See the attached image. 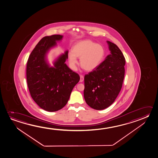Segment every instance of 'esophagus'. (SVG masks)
<instances>
[{
	"label": "esophagus",
	"mask_w": 158,
	"mask_h": 158,
	"mask_svg": "<svg viewBox=\"0 0 158 158\" xmlns=\"http://www.w3.org/2000/svg\"><path fill=\"white\" fill-rule=\"evenodd\" d=\"M84 80V77H83V76L80 75V82H82Z\"/></svg>",
	"instance_id": "1"
}]
</instances>
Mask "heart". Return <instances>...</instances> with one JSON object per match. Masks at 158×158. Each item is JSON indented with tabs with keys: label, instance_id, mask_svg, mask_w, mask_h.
I'll return each mask as SVG.
<instances>
[{
	"label": "heart",
	"instance_id": "obj_1",
	"mask_svg": "<svg viewBox=\"0 0 158 158\" xmlns=\"http://www.w3.org/2000/svg\"><path fill=\"white\" fill-rule=\"evenodd\" d=\"M104 55L103 47L90 40L78 42L73 46L72 53L68 55L71 68L76 69L77 58H80L81 66L87 71H91L97 68Z\"/></svg>",
	"mask_w": 158,
	"mask_h": 158
}]
</instances>
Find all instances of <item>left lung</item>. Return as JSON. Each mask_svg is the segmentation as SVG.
I'll return each instance as SVG.
<instances>
[{"mask_svg": "<svg viewBox=\"0 0 158 158\" xmlns=\"http://www.w3.org/2000/svg\"><path fill=\"white\" fill-rule=\"evenodd\" d=\"M111 54L85 76L84 98L90 107L103 110L115 101L125 76V58L115 44L107 41Z\"/></svg>", "mask_w": 158, "mask_h": 158, "instance_id": "1", "label": "left lung"}]
</instances>
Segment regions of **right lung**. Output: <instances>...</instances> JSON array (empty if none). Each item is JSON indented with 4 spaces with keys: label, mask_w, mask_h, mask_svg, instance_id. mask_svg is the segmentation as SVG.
I'll use <instances>...</instances> for the list:
<instances>
[{
    "label": "right lung",
    "mask_w": 158,
    "mask_h": 158,
    "mask_svg": "<svg viewBox=\"0 0 158 158\" xmlns=\"http://www.w3.org/2000/svg\"><path fill=\"white\" fill-rule=\"evenodd\" d=\"M63 36H45L38 43L31 53L26 67V78L31 97L40 108L53 112L60 110L68 103L71 93L80 77L65 64L68 51L60 56L54 67L45 59L50 48Z\"/></svg>",
    "instance_id": "right-lung-1"
}]
</instances>
